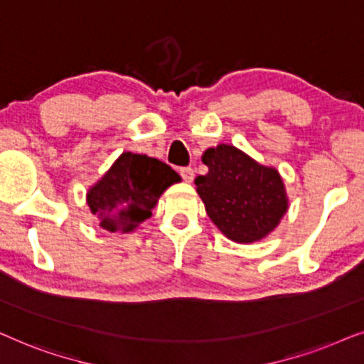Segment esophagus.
<instances>
[{
  "mask_svg": "<svg viewBox=\"0 0 364 364\" xmlns=\"http://www.w3.org/2000/svg\"><path fill=\"white\" fill-rule=\"evenodd\" d=\"M179 174H181V178L185 179L186 183H191L193 179H195V169L190 168V166L179 168Z\"/></svg>",
  "mask_w": 364,
  "mask_h": 364,
  "instance_id": "34e87169",
  "label": "esophagus"
}]
</instances>
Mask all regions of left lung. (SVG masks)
Instances as JSON below:
<instances>
[{
    "instance_id": "8db88e82",
    "label": "left lung",
    "mask_w": 364,
    "mask_h": 364,
    "mask_svg": "<svg viewBox=\"0 0 364 364\" xmlns=\"http://www.w3.org/2000/svg\"><path fill=\"white\" fill-rule=\"evenodd\" d=\"M208 173L195 179L208 216L238 243H253L273 231L288 201L284 185L273 168L261 166L230 144L206 149Z\"/></svg>"
}]
</instances>
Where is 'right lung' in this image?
I'll list each match as a JSON object with an SVG mask.
<instances>
[{"label":"right lung","mask_w":364,"mask_h":364,"mask_svg":"<svg viewBox=\"0 0 364 364\" xmlns=\"http://www.w3.org/2000/svg\"><path fill=\"white\" fill-rule=\"evenodd\" d=\"M178 181L179 174L166 163L146 154L123 153L90 190V210L105 230L133 231L151 216L163 191Z\"/></svg>","instance_id":"1"}]
</instances>
